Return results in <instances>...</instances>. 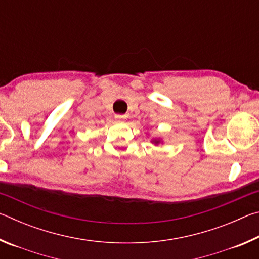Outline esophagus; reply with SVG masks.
I'll return each mask as SVG.
<instances>
[{
  "label": "esophagus",
  "instance_id": "34e87169",
  "mask_svg": "<svg viewBox=\"0 0 259 259\" xmlns=\"http://www.w3.org/2000/svg\"><path fill=\"white\" fill-rule=\"evenodd\" d=\"M126 119V116L123 114H115V120L116 121H123Z\"/></svg>",
  "mask_w": 259,
  "mask_h": 259
}]
</instances>
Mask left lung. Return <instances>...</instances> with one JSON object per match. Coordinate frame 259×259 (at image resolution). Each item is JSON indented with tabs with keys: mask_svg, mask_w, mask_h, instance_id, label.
Segmentation results:
<instances>
[{
	"mask_svg": "<svg viewBox=\"0 0 259 259\" xmlns=\"http://www.w3.org/2000/svg\"><path fill=\"white\" fill-rule=\"evenodd\" d=\"M152 143H154V144H156V145H157V144H159V143H161V139H157V138H154V139H153V140H152Z\"/></svg>",
	"mask_w": 259,
	"mask_h": 259,
	"instance_id": "1",
	"label": "left lung"
}]
</instances>
